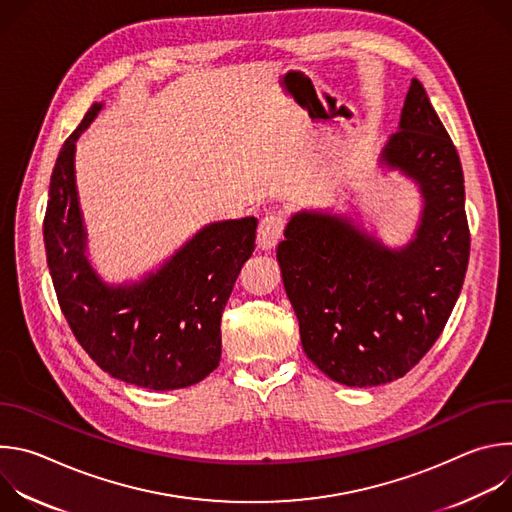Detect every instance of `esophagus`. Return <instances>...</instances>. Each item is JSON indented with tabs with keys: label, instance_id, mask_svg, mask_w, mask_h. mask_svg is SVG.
<instances>
[{
	"label": "esophagus",
	"instance_id": "esophagus-1",
	"mask_svg": "<svg viewBox=\"0 0 512 512\" xmlns=\"http://www.w3.org/2000/svg\"><path fill=\"white\" fill-rule=\"evenodd\" d=\"M283 227L285 221L281 214H265L259 221V229H257V245L263 251H269L277 245V241L283 235Z\"/></svg>",
	"mask_w": 512,
	"mask_h": 512
}]
</instances>
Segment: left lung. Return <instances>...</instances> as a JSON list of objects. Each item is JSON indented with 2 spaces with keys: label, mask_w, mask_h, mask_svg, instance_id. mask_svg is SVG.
<instances>
[{
  "label": "left lung",
  "mask_w": 512,
  "mask_h": 512,
  "mask_svg": "<svg viewBox=\"0 0 512 512\" xmlns=\"http://www.w3.org/2000/svg\"><path fill=\"white\" fill-rule=\"evenodd\" d=\"M381 164L421 190L409 245L389 249L342 216L302 210L277 247L304 352L346 387L385 385L415 367L440 338L470 257L462 164L417 79Z\"/></svg>",
  "instance_id": "8db88e82"
}]
</instances>
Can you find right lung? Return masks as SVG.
<instances>
[{"instance_id": "obj_1", "label": "right lung", "mask_w": 512, "mask_h": 512, "mask_svg": "<svg viewBox=\"0 0 512 512\" xmlns=\"http://www.w3.org/2000/svg\"><path fill=\"white\" fill-rule=\"evenodd\" d=\"M95 103L56 158L44 216L48 269L60 310L87 354L113 379L152 391L184 389L221 360V316L255 249L257 218L212 223L139 283L107 285L91 267L75 184V141Z\"/></svg>"}]
</instances>
